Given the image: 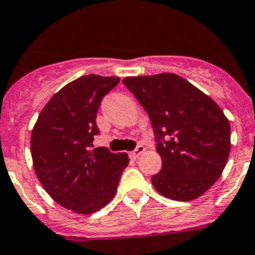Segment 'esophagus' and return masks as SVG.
Returning a JSON list of instances; mask_svg holds the SVG:
<instances>
[{
  "label": "esophagus",
  "mask_w": 255,
  "mask_h": 255,
  "mask_svg": "<svg viewBox=\"0 0 255 255\" xmlns=\"http://www.w3.org/2000/svg\"><path fill=\"white\" fill-rule=\"evenodd\" d=\"M143 150H145V148H143L142 145H137V148H135L133 152H130V157H131V158H134V160H135V158H137V157H138L139 154L143 152Z\"/></svg>",
  "instance_id": "esophagus-1"
}]
</instances>
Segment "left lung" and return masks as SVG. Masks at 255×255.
<instances>
[{
	"mask_svg": "<svg viewBox=\"0 0 255 255\" xmlns=\"http://www.w3.org/2000/svg\"><path fill=\"white\" fill-rule=\"evenodd\" d=\"M148 113L161 156L152 184L165 198L188 202L219 179L229 158L230 122L222 109L175 74L129 76L122 80Z\"/></svg>",
	"mask_w": 255,
	"mask_h": 255,
	"instance_id": "obj_1",
	"label": "left lung"
}]
</instances>
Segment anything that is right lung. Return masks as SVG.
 Segmentation results:
<instances>
[{
  "label": "right lung",
  "mask_w": 255,
  "mask_h": 255,
  "mask_svg": "<svg viewBox=\"0 0 255 255\" xmlns=\"http://www.w3.org/2000/svg\"><path fill=\"white\" fill-rule=\"evenodd\" d=\"M120 83L116 76L86 75L49 99L32 131L34 172L51 198L76 214H93L116 195L129 164L126 153L93 149L97 113L103 97Z\"/></svg>",
  "instance_id": "right-lung-1"
}]
</instances>
